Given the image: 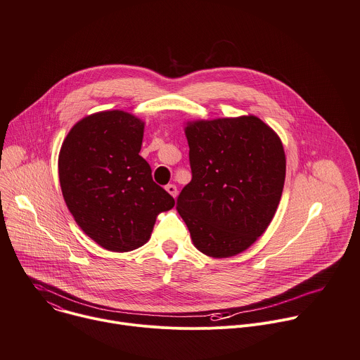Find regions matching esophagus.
I'll return each mask as SVG.
<instances>
[{"label": "esophagus", "mask_w": 360, "mask_h": 360, "mask_svg": "<svg viewBox=\"0 0 360 360\" xmlns=\"http://www.w3.org/2000/svg\"><path fill=\"white\" fill-rule=\"evenodd\" d=\"M165 189H167V192H168L169 195H172L174 198L178 195V189H176V186H175V185H172V184L167 185V186H165Z\"/></svg>", "instance_id": "obj_1"}]
</instances>
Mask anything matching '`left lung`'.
<instances>
[{
    "mask_svg": "<svg viewBox=\"0 0 360 360\" xmlns=\"http://www.w3.org/2000/svg\"><path fill=\"white\" fill-rule=\"evenodd\" d=\"M191 182L176 199L198 250L229 258L256 242L282 196L286 157L281 138L255 115L189 121Z\"/></svg>",
    "mask_w": 360,
    "mask_h": 360,
    "instance_id": "8db88e82",
    "label": "left lung"
}]
</instances>
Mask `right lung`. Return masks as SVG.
Listing matches in <instances>:
<instances>
[{"label":"right lung","instance_id":"obj_1","mask_svg":"<svg viewBox=\"0 0 360 360\" xmlns=\"http://www.w3.org/2000/svg\"><path fill=\"white\" fill-rule=\"evenodd\" d=\"M143 128L125 111L95 112L71 128L60 150L67 207L84 233L107 250L129 252L146 243L157 217L175 205L139 155Z\"/></svg>","mask_w":360,"mask_h":360}]
</instances>
